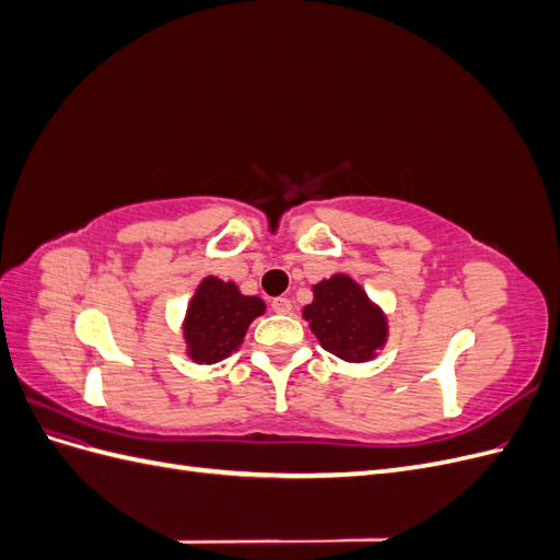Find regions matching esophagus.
I'll use <instances>...</instances> for the list:
<instances>
[{
  "label": "esophagus",
  "instance_id": "obj_1",
  "mask_svg": "<svg viewBox=\"0 0 560 560\" xmlns=\"http://www.w3.org/2000/svg\"><path fill=\"white\" fill-rule=\"evenodd\" d=\"M270 308H273L280 315H290L292 313V301L287 296H278V299L270 301Z\"/></svg>",
  "mask_w": 560,
  "mask_h": 560
}]
</instances>
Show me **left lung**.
<instances>
[{
	"label": "left lung",
	"instance_id": "obj_1",
	"mask_svg": "<svg viewBox=\"0 0 560 560\" xmlns=\"http://www.w3.org/2000/svg\"><path fill=\"white\" fill-rule=\"evenodd\" d=\"M301 315L322 348L352 364L376 360L389 336L385 311L348 273L313 284V301Z\"/></svg>",
	"mask_w": 560,
	"mask_h": 560
}]
</instances>
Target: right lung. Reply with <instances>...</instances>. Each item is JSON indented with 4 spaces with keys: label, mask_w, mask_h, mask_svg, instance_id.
<instances>
[{
    "label": "right lung",
    "mask_w": 560,
    "mask_h": 560,
    "mask_svg": "<svg viewBox=\"0 0 560 560\" xmlns=\"http://www.w3.org/2000/svg\"><path fill=\"white\" fill-rule=\"evenodd\" d=\"M264 313V299L243 294L233 280L202 278L182 319L186 358L196 364L226 360L241 348L252 322Z\"/></svg>",
    "instance_id": "add662e5"
}]
</instances>
